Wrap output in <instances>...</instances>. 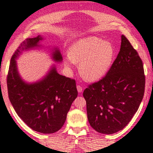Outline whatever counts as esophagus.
Wrapping results in <instances>:
<instances>
[{
    "instance_id": "1",
    "label": "esophagus",
    "mask_w": 153,
    "mask_h": 153,
    "mask_svg": "<svg viewBox=\"0 0 153 153\" xmlns=\"http://www.w3.org/2000/svg\"><path fill=\"white\" fill-rule=\"evenodd\" d=\"M77 91H78V93H82V90H83V88H82V87L80 85L77 86Z\"/></svg>"
}]
</instances>
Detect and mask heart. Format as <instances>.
<instances>
[{"label":"heart","instance_id":"b5f03b06","mask_svg":"<svg viewBox=\"0 0 153 153\" xmlns=\"http://www.w3.org/2000/svg\"><path fill=\"white\" fill-rule=\"evenodd\" d=\"M114 56V49L110 42L97 37H88L73 43L64 63L69 69L79 63V72L83 78L95 81L107 74Z\"/></svg>","mask_w":153,"mask_h":153}]
</instances>
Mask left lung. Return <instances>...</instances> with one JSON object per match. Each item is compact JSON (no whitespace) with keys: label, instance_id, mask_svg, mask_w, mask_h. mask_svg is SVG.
<instances>
[{"label":"left lung","instance_id":"left-lung-1","mask_svg":"<svg viewBox=\"0 0 153 153\" xmlns=\"http://www.w3.org/2000/svg\"><path fill=\"white\" fill-rule=\"evenodd\" d=\"M144 89L142 60L122 35L120 52L106 76L83 93L90 125L103 134L124 129L139 108Z\"/></svg>","mask_w":153,"mask_h":153}]
</instances>
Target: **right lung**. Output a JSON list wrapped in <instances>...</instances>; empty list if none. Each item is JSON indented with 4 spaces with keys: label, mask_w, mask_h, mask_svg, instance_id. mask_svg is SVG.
<instances>
[{
    "label": "right lung",
    "mask_w": 153,
    "mask_h": 153,
    "mask_svg": "<svg viewBox=\"0 0 153 153\" xmlns=\"http://www.w3.org/2000/svg\"><path fill=\"white\" fill-rule=\"evenodd\" d=\"M41 36L27 38L19 45L11 59L7 77L9 100L22 120L35 131L54 133L63 126L71 105L77 96L76 80L58 74L54 67L42 80L26 84L17 70L16 59L24 50L38 46ZM60 62L59 50L53 52Z\"/></svg>",
    "instance_id": "obj_1"
}]
</instances>
